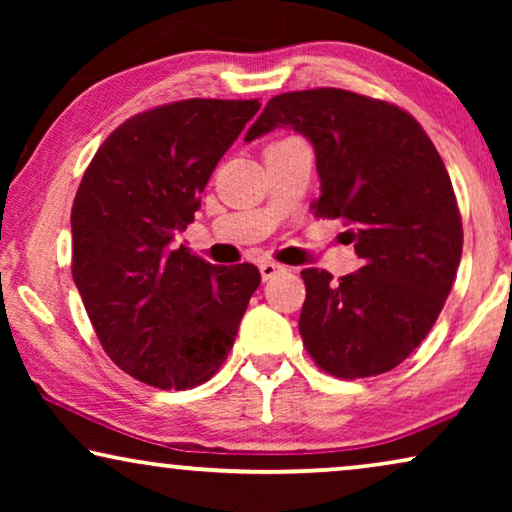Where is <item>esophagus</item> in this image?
<instances>
[{
    "label": "esophagus",
    "mask_w": 512,
    "mask_h": 512,
    "mask_svg": "<svg viewBox=\"0 0 512 512\" xmlns=\"http://www.w3.org/2000/svg\"><path fill=\"white\" fill-rule=\"evenodd\" d=\"M286 268L284 265H279V263H275V261H263L261 263V275H263V279H272L275 275H279V272H284Z\"/></svg>",
    "instance_id": "esophagus-1"
}]
</instances>
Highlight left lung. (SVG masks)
Segmentation results:
<instances>
[{"instance_id": "obj_1", "label": "left lung", "mask_w": 512, "mask_h": 512, "mask_svg": "<svg viewBox=\"0 0 512 512\" xmlns=\"http://www.w3.org/2000/svg\"><path fill=\"white\" fill-rule=\"evenodd\" d=\"M275 128L312 142L314 214L345 221L363 263L338 282L319 268L300 272L303 345L342 380L387 373L422 345L457 277L464 228L443 158L408 111L352 90L275 95L244 139Z\"/></svg>"}]
</instances>
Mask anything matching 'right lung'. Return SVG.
Listing matches in <instances>:
<instances>
[{
	"instance_id": "1",
	"label": "right lung",
	"mask_w": 512,
	"mask_h": 512,
	"mask_svg": "<svg viewBox=\"0 0 512 512\" xmlns=\"http://www.w3.org/2000/svg\"><path fill=\"white\" fill-rule=\"evenodd\" d=\"M258 100H181L104 139L72 207V277L104 352L158 389H191L233 347L261 272L212 265L174 237Z\"/></svg>"
}]
</instances>
